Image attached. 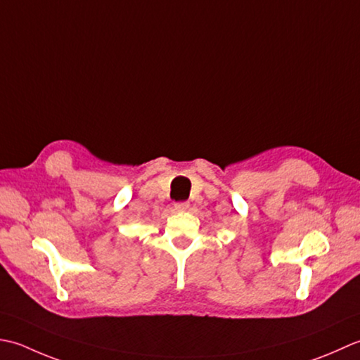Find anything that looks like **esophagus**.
<instances>
[{
  "instance_id": "obj_1",
  "label": "esophagus",
  "mask_w": 360,
  "mask_h": 360,
  "mask_svg": "<svg viewBox=\"0 0 360 360\" xmlns=\"http://www.w3.org/2000/svg\"><path fill=\"white\" fill-rule=\"evenodd\" d=\"M174 208L177 211H186L189 208V203L188 202H179V203L174 205Z\"/></svg>"
}]
</instances>
